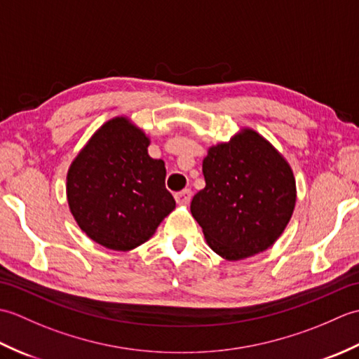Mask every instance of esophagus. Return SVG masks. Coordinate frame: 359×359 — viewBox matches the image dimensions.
Segmentation results:
<instances>
[{"mask_svg":"<svg viewBox=\"0 0 359 359\" xmlns=\"http://www.w3.org/2000/svg\"><path fill=\"white\" fill-rule=\"evenodd\" d=\"M191 196H193V193L189 191V189H184V191L175 194V202H177L179 205H188L189 202H191Z\"/></svg>","mask_w":359,"mask_h":359,"instance_id":"obj_1","label":"esophagus"}]
</instances>
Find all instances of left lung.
Here are the masks:
<instances>
[{
    "instance_id": "left-lung-1",
    "label": "left lung",
    "mask_w": 359,
    "mask_h": 359,
    "mask_svg": "<svg viewBox=\"0 0 359 359\" xmlns=\"http://www.w3.org/2000/svg\"><path fill=\"white\" fill-rule=\"evenodd\" d=\"M205 188L191 215L208 247L226 261L269 250L284 233L296 205V180L287 158L251 128L208 148Z\"/></svg>"
}]
</instances>
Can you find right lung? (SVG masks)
I'll return each instance as SVG.
<instances>
[{"mask_svg": "<svg viewBox=\"0 0 359 359\" xmlns=\"http://www.w3.org/2000/svg\"><path fill=\"white\" fill-rule=\"evenodd\" d=\"M149 135L128 116L90 135L66 175V199L80 230L98 245L131 251L154 236L175 208L166 168L148 154Z\"/></svg>", "mask_w": 359, "mask_h": 359, "instance_id": "right-lung-1", "label": "right lung"}]
</instances>
